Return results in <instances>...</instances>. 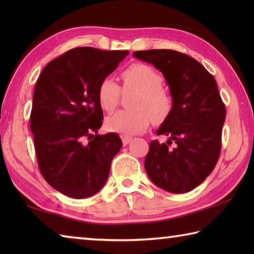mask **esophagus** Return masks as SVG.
Masks as SVG:
<instances>
[{
  "label": "esophagus",
  "mask_w": 254,
  "mask_h": 254,
  "mask_svg": "<svg viewBox=\"0 0 254 254\" xmlns=\"http://www.w3.org/2000/svg\"><path fill=\"white\" fill-rule=\"evenodd\" d=\"M133 139L132 137H130V136H122V142H123V144L124 145H127L128 143L131 142Z\"/></svg>",
  "instance_id": "obj_1"
}]
</instances>
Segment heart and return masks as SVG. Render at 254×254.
I'll return each instance as SVG.
<instances>
[{"mask_svg": "<svg viewBox=\"0 0 254 254\" xmlns=\"http://www.w3.org/2000/svg\"><path fill=\"white\" fill-rule=\"evenodd\" d=\"M123 88L137 92L131 111H119L105 120L107 131L122 135H134L147 130L151 118L161 122L173 109V98L162 88V77L151 66L133 64L122 74ZM121 89L111 77L101 80L97 88V101L103 111L112 112L118 105Z\"/></svg>", "mask_w": 254, "mask_h": 254, "instance_id": "b5f03b06", "label": "heart"}]
</instances>
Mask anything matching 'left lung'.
<instances>
[{"label":"left lung","instance_id":"8db88e82","mask_svg":"<svg viewBox=\"0 0 254 254\" xmlns=\"http://www.w3.org/2000/svg\"><path fill=\"white\" fill-rule=\"evenodd\" d=\"M132 55L162 72L173 98V109L157 130L167 142L150 143L145 171L163 190L190 191L208 177L220 157L226 111L216 80L196 59L178 51L151 49Z\"/></svg>","mask_w":254,"mask_h":254}]
</instances>
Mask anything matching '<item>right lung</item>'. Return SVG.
<instances>
[{"label": "right lung", "mask_w": 254, "mask_h": 254, "mask_svg": "<svg viewBox=\"0 0 254 254\" xmlns=\"http://www.w3.org/2000/svg\"><path fill=\"white\" fill-rule=\"evenodd\" d=\"M128 54L71 49L51 60L36 83L30 128L38 166L51 187L71 198L101 190L122 147L117 133L97 134L103 120L97 88Z\"/></svg>", "instance_id": "right-lung-1"}]
</instances>
